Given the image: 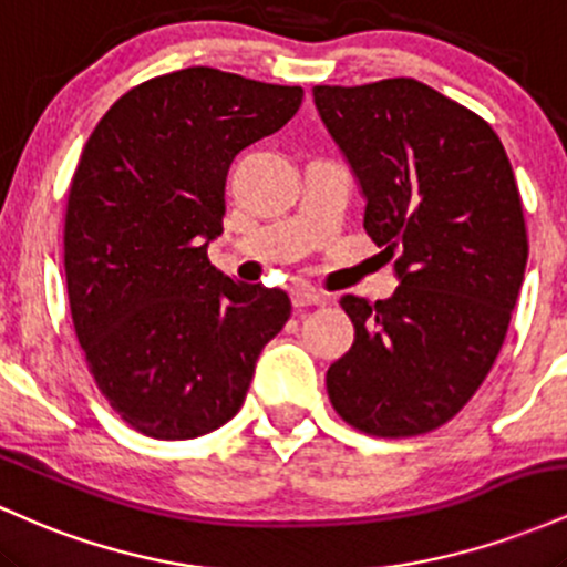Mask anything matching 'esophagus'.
<instances>
[{
  "label": "esophagus",
  "mask_w": 567,
  "mask_h": 567,
  "mask_svg": "<svg viewBox=\"0 0 567 567\" xmlns=\"http://www.w3.org/2000/svg\"><path fill=\"white\" fill-rule=\"evenodd\" d=\"M328 303V296L315 288H306V285H298L296 290H292V306L296 309H306V306H322Z\"/></svg>",
  "instance_id": "esophagus-1"
}]
</instances>
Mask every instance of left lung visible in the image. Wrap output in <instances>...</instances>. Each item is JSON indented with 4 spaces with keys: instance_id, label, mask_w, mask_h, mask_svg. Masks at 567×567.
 <instances>
[{
    "instance_id": "left-lung-1",
    "label": "left lung",
    "mask_w": 567,
    "mask_h": 567,
    "mask_svg": "<svg viewBox=\"0 0 567 567\" xmlns=\"http://www.w3.org/2000/svg\"><path fill=\"white\" fill-rule=\"evenodd\" d=\"M324 127L365 194V231L394 258L386 301L343 296L354 343L324 375L336 413L373 437L453 419L491 373L528 264L523 199L483 116L394 76L317 84Z\"/></svg>"
}]
</instances>
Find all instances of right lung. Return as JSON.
Instances as JSON below:
<instances>
[{"mask_svg": "<svg viewBox=\"0 0 567 567\" xmlns=\"http://www.w3.org/2000/svg\"><path fill=\"white\" fill-rule=\"evenodd\" d=\"M303 90L192 66L127 90L82 148L63 264L90 373L120 419L192 440L243 408L258 354L290 317L288 292L224 277L229 165L277 133Z\"/></svg>", "mask_w": 567, "mask_h": 567, "instance_id": "add662e5", "label": "right lung"}]
</instances>
